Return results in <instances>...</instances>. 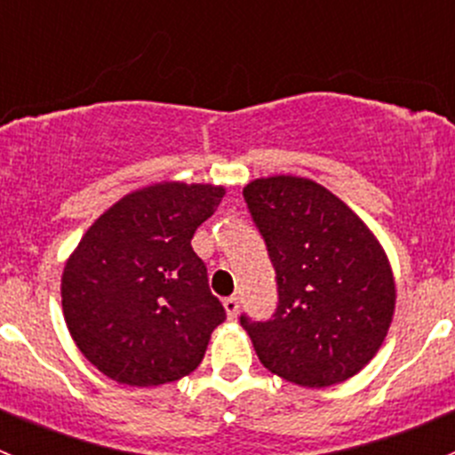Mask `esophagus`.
I'll use <instances>...</instances> for the list:
<instances>
[{
	"instance_id": "obj_1",
	"label": "esophagus",
	"mask_w": 455,
	"mask_h": 455,
	"mask_svg": "<svg viewBox=\"0 0 455 455\" xmlns=\"http://www.w3.org/2000/svg\"><path fill=\"white\" fill-rule=\"evenodd\" d=\"M224 310H227L228 319H235L237 313H240V299L237 297H227L224 299Z\"/></svg>"
}]
</instances>
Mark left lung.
Masks as SVG:
<instances>
[{
  "mask_svg": "<svg viewBox=\"0 0 455 455\" xmlns=\"http://www.w3.org/2000/svg\"><path fill=\"white\" fill-rule=\"evenodd\" d=\"M244 200L277 273L273 319H240L261 365L313 389L359 374L383 346L396 306L380 242L346 202L308 178H257Z\"/></svg>",
  "mask_w": 455,
  "mask_h": 455,
  "instance_id": "1",
  "label": "left lung"
}]
</instances>
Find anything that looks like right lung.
I'll list each match as a JSON object with an SVG mask.
<instances>
[{
  "label": "right lung",
  "instance_id": "right-lung-1",
  "mask_svg": "<svg viewBox=\"0 0 455 455\" xmlns=\"http://www.w3.org/2000/svg\"><path fill=\"white\" fill-rule=\"evenodd\" d=\"M227 189L156 182L123 196L94 220L61 275L68 330L81 355L112 380L156 387L191 374L227 319L196 228Z\"/></svg>",
  "mask_w": 455,
  "mask_h": 455
}]
</instances>
